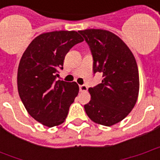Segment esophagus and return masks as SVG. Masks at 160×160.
Here are the masks:
<instances>
[{
	"instance_id": "obj_1",
	"label": "esophagus",
	"mask_w": 160,
	"mask_h": 160,
	"mask_svg": "<svg viewBox=\"0 0 160 160\" xmlns=\"http://www.w3.org/2000/svg\"><path fill=\"white\" fill-rule=\"evenodd\" d=\"M80 92H87V87L86 85H81V86H80Z\"/></svg>"
}]
</instances>
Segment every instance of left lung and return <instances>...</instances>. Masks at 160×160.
<instances>
[{"label": "left lung", "instance_id": "1", "mask_svg": "<svg viewBox=\"0 0 160 160\" xmlns=\"http://www.w3.org/2000/svg\"><path fill=\"white\" fill-rule=\"evenodd\" d=\"M93 57V72L103 73L100 84L90 87L91 100L85 104L91 120L112 126L129 114L136 104L140 89L135 58L127 44L111 32L102 29L79 31Z\"/></svg>", "mask_w": 160, "mask_h": 160}]
</instances>
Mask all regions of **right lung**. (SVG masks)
<instances>
[{
	"mask_svg": "<svg viewBox=\"0 0 160 160\" xmlns=\"http://www.w3.org/2000/svg\"><path fill=\"white\" fill-rule=\"evenodd\" d=\"M84 39L75 31H55L36 37L26 48L17 74L18 92L30 116L46 127L66 120L79 93L76 82L56 81L67 53Z\"/></svg>",
	"mask_w": 160,
	"mask_h": 160,
	"instance_id": "1",
	"label": "right lung"
}]
</instances>
